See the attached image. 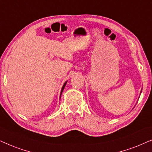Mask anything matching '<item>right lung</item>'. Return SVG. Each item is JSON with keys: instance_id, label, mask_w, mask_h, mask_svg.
Returning <instances> with one entry per match:
<instances>
[{"instance_id": "add662e5", "label": "right lung", "mask_w": 152, "mask_h": 152, "mask_svg": "<svg viewBox=\"0 0 152 152\" xmlns=\"http://www.w3.org/2000/svg\"><path fill=\"white\" fill-rule=\"evenodd\" d=\"M66 84V82H65V84H64L63 87H62V88H61V93H60V98H61V93H62V92H63V90H64V87H65Z\"/></svg>"}]
</instances>
